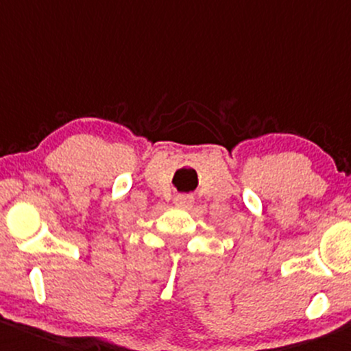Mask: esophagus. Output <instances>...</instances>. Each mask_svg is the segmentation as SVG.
Wrapping results in <instances>:
<instances>
[{
  "label": "esophagus",
  "mask_w": 351,
  "mask_h": 351,
  "mask_svg": "<svg viewBox=\"0 0 351 351\" xmlns=\"http://www.w3.org/2000/svg\"><path fill=\"white\" fill-rule=\"evenodd\" d=\"M175 204L182 209H190L193 204V195H189V193H183V195L175 197Z\"/></svg>",
  "instance_id": "34e87169"
}]
</instances>
